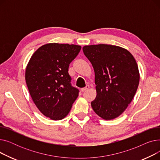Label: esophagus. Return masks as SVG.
<instances>
[{
	"label": "esophagus",
	"mask_w": 160,
	"mask_h": 160,
	"mask_svg": "<svg viewBox=\"0 0 160 160\" xmlns=\"http://www.w3.org/2000/svg\"><path fill=\"white\" fill-rule=\"evenodd\" d=\"M89 88V86H86L85 88H82V89H81V91H82V92H83L84 91L88 89Z\"/></svg>",
	"instance_id": "34e87169"
}]
</instances>
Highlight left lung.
<instances>
[{
    "mask_svg": "<svg viewBox=\"0 0 160 160\" xmlns=\"http://www.w3.org/2000/svg\"><path fill=\"white\" fill-rule=\"evenodd\" d=\"M82 49L95 71L97 97L91 107L103 119H114L125 111L137 91V62L128 50L119 46L99 44Z\"/></svg>",
    "mask_w": 160,
    "mask_h": 160,
    "instance_id": "8db88e82",
    "label": "left lung"
}]
</instances>
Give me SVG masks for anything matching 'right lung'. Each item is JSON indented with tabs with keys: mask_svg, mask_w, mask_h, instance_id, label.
Returning a JSON list of instances; mask_svg holds the SVG:
<instances>
[{
	"mask_svg": "<svg viewBox=\"0 0 160 160\" xmlns=\"http://www.w3.org/2000/svg\"><path fill=\"white\" fill-rule=\"evenodd\" d=\"M80 49L73 44L47 43L27 64L25 80L30 95L40 112L50 119L65 118L78 96V90L71 85L68 69Z\"/></svg>",
	"mask_w": 160,
	"mask_h": 160,
	"instance_id": "1",
	"label": "right lung"
}]
</instances>
